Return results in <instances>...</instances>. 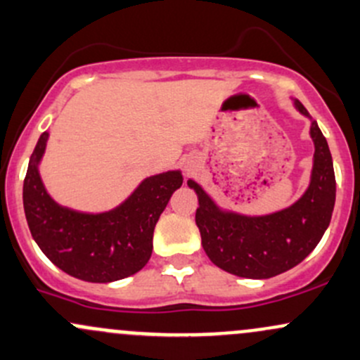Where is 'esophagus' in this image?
I'll list each match as a JSON object with an SVG mask.
<instances>
[{
    "label": "esophagus",
    "mask_w": 360,
    "mask_h": 360,
    "mask_svg": "<svg viewBox=\"0 0 360 360\" xmlns=\"http://www.w3.org/2000/svg\"><path fill=\"white\" fill-rule=\"evenodd\" d=\"M189 169H191V165H189V164H188V165H186V171H189Z\"/></svg>",
    "instance_id": "esophagus-1"
}]
</instances>
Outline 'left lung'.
<instances>
[{"label":"left lung","mask_w":360,"mask_h":360,"mask_svg":"<svg viewBox=\"0 0 360 360\" xmlns=\"http://www.w3.org/2000/svg\"><path fill=\"white\" fill-rule=\"evenodd\" d=\"M294 108L311 120L297 98ZM309 135L314 143L309 186L283 210L268 215L224 210L196 181L188 179V186L198 195L196 225L213 264L244 278H270L294 268L318 246L330 225L337 183L326 138L313 120Z\"/></svg>","instance_id":"left-lung-1"}]
</instances>
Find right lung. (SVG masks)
<instances>
[{"instance_id":"right-lung-1","label":"right lung","mask_w":360,"mask_h":360,"mask_svg":"<svg viewBox=\"0 0 360 360\" xmlns=\"http://www.w3.org/2000/svg\"><path fill=\"white\" fill-rule=\"evenodd\" d=\"M47 138V131L39 138L23 181V210L37 246L65 274L85 282L108 283L135 275L152 256L153 229L183 184V174L147 177L109 212H78L56 203L42 183L39 164Z\"/></svg>"}]
</instances>
